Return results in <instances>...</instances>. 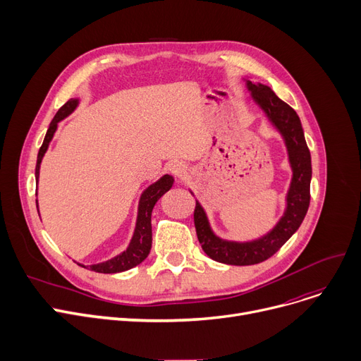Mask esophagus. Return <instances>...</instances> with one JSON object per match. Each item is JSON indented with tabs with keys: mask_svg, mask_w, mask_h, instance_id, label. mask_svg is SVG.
I'll list each match as a JSON object with an SVG mask.
<instances>
[{
	"mask_svg": "<svg viewBox=\"0 0 361 361\" xmlns=\"http://www.w3.org/2000/svg\"><path fill=\"white\" fill-rule=\"evenodd\" d=\"M169 171H171V173H173L176 177L181 178V177L185 174L187 166H185V164L181 162V161H174V162H171Z\"/></svg>",
	"mask_w": 361,
	"mask_h": 361,
	"instance_id": "esophagus-1",
	"label": "esophagus"
}]
</instances>
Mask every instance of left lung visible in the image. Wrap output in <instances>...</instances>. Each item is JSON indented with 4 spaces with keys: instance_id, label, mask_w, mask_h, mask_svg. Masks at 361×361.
<instances>
[{
    "instance_id": "8db88e82",
    "label": "left lung",
    "mask_w": 361,
    "mask_h": 361,
    "mask_svg": "<svg viewBox=\"0 0 361 361\" xmlns=\"http://www.w3.org/2000/svg\"><path fill=\"white\" fill-rule=\"evenodd\" d=\"M243 80L250 93V99L263 111L264 117L278 130L286 145L291 168V181L282 216L267 234L247 241L226 240L216 235L203 206L196 200L195 226L203 252L219 263L235 264V267L267 260L290 240L307 214L312 181L310 150L297 112L279 99L269 86L259 82L253 83L247 78H243ZM190 193L195 195L192 190Z\"/></svg>"
}]
</instances>
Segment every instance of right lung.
Masks as SVG:
<instances>
[{"label":"right lung","mask_w":361,"mask_h":361,"mask_svg":"<svg viewBox=\"0 0 361 361\" xmlns=\"http://www.w3.org/2000/svg\"><path fill=\"white\" fill-rule=\"evenodd\" d=\"M79 104H80L79 98H71L59 109V112L55 114L54 120L51 121L47 135H45V139H44V143L39 149V154H37V159H36V169H35L36 183L39 181L41 162L47 154V150L49 147V143L55 135L56 128H59V123L63 121L64 118H67L70 114L79 106ZM173 184H174V177L169 174H165L155 183L147 185L142 192L139 204H137V218H136L135 231H133L131 240L124 252H121L117 256H114L109 260L101 262V263L87 264V267L83 263H78V264H80V267H83L86 269L99 272V274H118V272L128 271L131 268L137 267V264H140L147 257L150 247H152V224H150L152 211H154V206L157 204V202L169 190L171 187H173ZM36 207H37V200H36ZM37 212H39V209H37Z\"/></svg>","instance_id":"add662e5"}]
</instances>
